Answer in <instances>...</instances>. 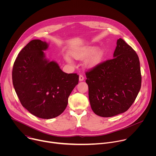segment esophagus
<instances>
[{"label": "esophagus", "instance_id": "esophagus-1", "mask_svg": "<svg viewBox=\"0 0 156 156\" xmlns=\"http://www.w3.org/2000/svg\"><path fill=\"white\" fill-rule=\"evenodd\" d=\"M84 80V76H83V75H80L79 76V80H80V81H83Z\"/></svg>", "mask_w": 156, "mask_h": 156}]
</instances>
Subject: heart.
Returning a JSON list of instances; mask_svg holds the SVG:
<instances>
[{"instance_id": "heart-1", "label": "heart", "mask_w": 156, "mask_h": 156, "mask_svg": "<svg viewBox=\"0 0 156 156\" xmlns=\"http://www.w3.org/2000/svg\"><path fill=\"white\" fill-rule=\"evenodd\" d=\"M96 49V48L95 46L84 47L73 52L72 56L76 59H82L90 55L92 53L86 60V64L89 67H94L101 62L103 57L102 51L98 49L95 51ZM66 60L68 62H72V59L69 56H66Z\"/></svg>"}]
</instances>
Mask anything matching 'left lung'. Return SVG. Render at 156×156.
I'll use <instances>...</instances> for the list:
<instances>
[{
    "mask_svg": "<svg viewBox=\"0 0 156 156\" xmlns=\"http://www.w3.org/2000/svg\"><path fill=\"white\" fill-rule=\"evenodd\" d=\"M86 75L91 108L102 117L126 112L141 86L138 56L122 38L117 40L114 58L98 65Z\"/></svg>",
    "mask_w": 156,
    "mask_h": 156,
    "instance_id": "left-lung-1",
    "label": "left lung"
}]
</instances>
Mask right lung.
<instances>
[{"mask_svg":"<svg viewBox=\"0 0 156 156\" xmlns=\"http://www.w3.org/2000/svg\"><path fill=\"white\" fill-rule=\"evenodd\" d=\"M49 44L31 41L20 52L13 66L12 81L21 104L33 115L51 119L60 115L78 84L79 76L63 72L44 52Z\"/></svg>","mask_w":156,"mask_h":156,"instance_id":"obj_1","label":"right lung"}]
</instances>
